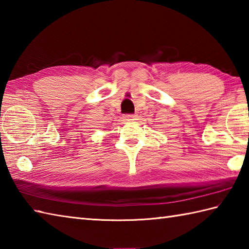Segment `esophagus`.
<instances>
[{
    "label": "esophagus",
    "mask_w": 249,
    "mask_h": 249,
    "mask_svg": "<svg viewBox=\"0 0 249 249\" xmlns=\"http://www.w3.org/2000/svg\"><path fill=\"white\" fill-rule=\"evenodd\" d=\"M136 118H137L136 114H127V115L124 116V119H125L126 121H135Z\"/></svg>",
    "instance_id": "obj_1"
}]
</instances>
